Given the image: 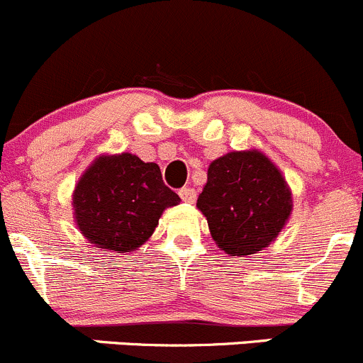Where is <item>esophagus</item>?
Listing matches in <instances>:
<instances>
[{"mask_svg": "<svg viewBox=\"0 0 363 363\" xmlns=\"http://www.w3.org/2000/svg\"><path fill=\"white\" fill-rule=\"evenodd\" d=\"M179 196L182 199V202L193 203L196 200V191L193 188H181L179 189Z\"/></svg>", "mask_w": 363, "mask_h": 363, "instance_id": "obj_1", "label": "esophagus"}]
</instances>
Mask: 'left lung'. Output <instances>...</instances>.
Masks as SVG:
<instances>
[{"label": "left lung", "mask_w": 363, "mask_h": 363, "mask_svg": "<svg viewBox=\"0 0 363 363\" xmlns=\"http://www.w3.org/2000/svg\"><path fill=\"white\" fill-rule=\"evenodd\" d=\"M196 207L226 255L246 256L279 235L290 218L291 193L276 164L262 152H228L208 167Z\"/></svg>", "instance_id": "obj_1"}]
</instances>
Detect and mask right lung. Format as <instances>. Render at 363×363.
Wrapping results in <instances>:
<instances>
[{
    "label": "right lung",
    "mask_w": 363,
    "mask_h": 363,
    "mask_svg": "<svg viewBox=\"0 0 363 363\" xmlns=\"http://www.w3.org/2000/svg\"><path fill=\"white\" fill-rule=\"evenodd\" d=\"M160 167L138 156L98 158L73 193L75 219L91 244L111 251H133L152 235L161 212L177 205Z\"/></svg>",
    "instance_id": "obj_1"
}]
</instances>
